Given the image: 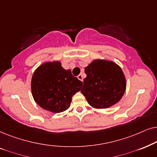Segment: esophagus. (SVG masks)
Segmentation results:
<instances>
[{"mask_svg": "<svg viewBox=\"0 0 157 157\" xmlns=\"http://www.w3.org/2000/svg\"><path fill=\"white\" fill-rule=\"evenodd\" d=\"M77 78H78V80H80V81H83V77L82 75H79L78 76H77Z\"/></svg>", "mask_w": 157, "mask_h": 157, "instance_id": "34e87169", "label": "esophagus"}]
</instances>
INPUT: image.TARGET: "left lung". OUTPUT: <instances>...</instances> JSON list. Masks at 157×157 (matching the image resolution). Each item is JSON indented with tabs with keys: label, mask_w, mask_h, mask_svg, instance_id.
I'll use <instances>...</instances> for the list:
<instances>
[{
	"label": "left lung",
	"mask_w": 157,
	"mask_h": 157,
	"mask_svg": "<svg viewBox=\"0 0 157 157\" xmlns=\"http://www.w3.org/2000/svg\"><path fill=\"white\" fill-rule=\"evenodd\" d=\"M81 93L90 105L107 108L118 103L126 90V78L120 67L107 60L96 59L85 68Z\"/></svg>",
	"instance_id": "8db88e82"
}]
</instances>
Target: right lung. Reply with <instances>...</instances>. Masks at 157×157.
<instances>
[{"label": "right lung", "instance_id": "add662e5", "mask_svg": "<svg viewBox=\"0 0 157 157\" xmlns=\"http://www.w3.org/2000/svg\"><path fill=\"white\" fill-rule=\"evenodd\" d=\"M82 81L64 70L59 62H46L35 70L31 92L35 102L43 109L61 113L70 106L72 97L80 91Z\"/></svg>", "mask_w": 157, "mask_h": 157}]
</instances>
